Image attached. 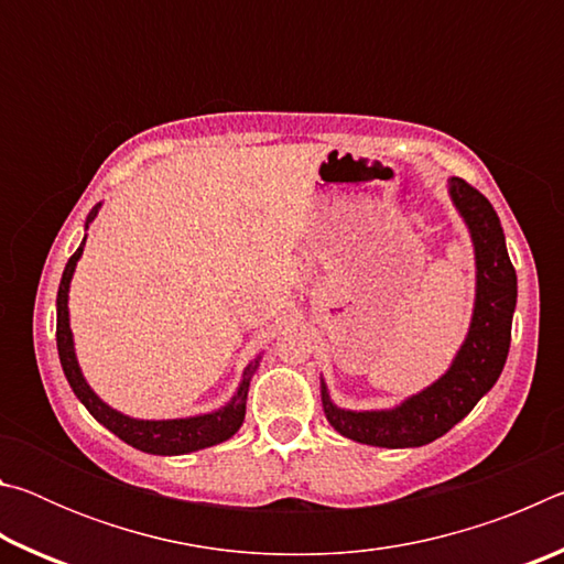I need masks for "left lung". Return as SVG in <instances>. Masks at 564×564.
<instances>
[{
    "instance_id": "8db88e82",
    "label": "left lung",
    "mask_w": 564,
    "mask_h": 564,
    "mask_svg": "<svg viewBox=\"0 0 564 564\" xmlns=\"http://www.w3.org/2000/svg\"><path fill=\"white\" fill-rule=\"evenodd\" d=\"M447 196L470 234L475 251V303L465 340L451 368L417 390L380 410H350L333 403L321 376V403L333 431L376 447H417L433 443L470 413L498 383L510 350L512 313L518 303V275L510 263L500 218L488 198L463 178H447Z\"/></svg>"
}]
</instances>
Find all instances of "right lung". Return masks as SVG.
I'll use <instances>...</instances> for the list:
<instances>
[{
  "mask_svg": "<svg viewBox=\"0 0 564 564\" xmlns=\"http://www.w3.org/2000/svg\"><path fill=\"white\" fill-rule=\"evenodd\" d=\"M101 204H97L87 216V224L97 218ZM84 243H87V234H84V241L76 248L74 256L66 261V269L62 273L59 293H56V350H59V360L64 368V376L69 380L74 395L82 400V405L89 410V413L99 420V423L111 431L123 443L137 447L141 453L151 455H186L204 451V447H212L228 441V437L238 433V427L243 425L246 417V398H248V386H251V378L259 368L263 356H256L248 366L243 368L241 383H238L236 393L231 395L228 403L221 408L212 410V413L202 415H188V417H166V420H144V417H131L121 410L111 408L109 403L94 393V388L87 383V378L82 373L79 360H76V348H74V333L69 326V289L72 279L76 271V261L82 259Z\"/></svg>",
  "mask_w": 564,
  "mask_h": 564,
  "instance_id": "1",
  "label": "right lung"
}]
</instances>
